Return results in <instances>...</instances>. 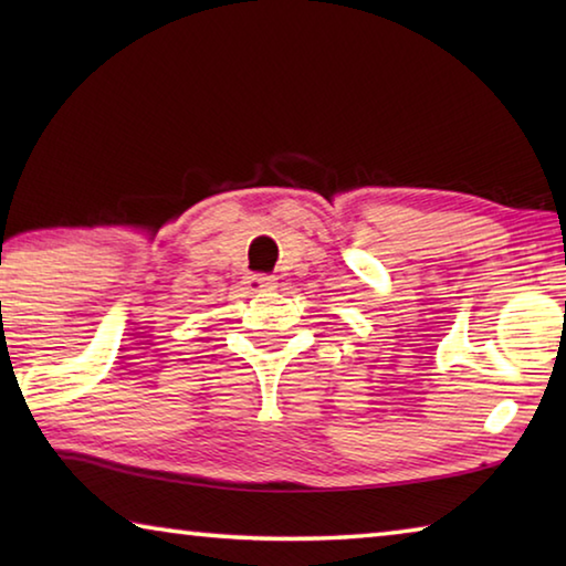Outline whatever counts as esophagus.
<instances>
[{
  "mask_svg": "<svg viewBox=\"0 0 566 566\" xmlns=\"http://www.w3.org/2000/svg\"><path fill=\"white\" fill-rule=\"evenodd\" d=\"M244 284L252 294H264V292L276 290V280H274V276H266V274H249Z\"/></svg>",
  "mask_w": 566,
  "mask_h": 566,
  "instance_id": "1",
  "label": "esophagus"
}]
</instances>
